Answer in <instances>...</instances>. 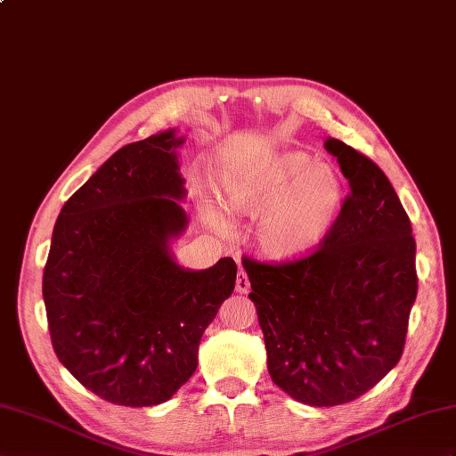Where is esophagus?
I'll list each match as a JSON object with an SVG mask.
<instances>
[{
	"instance_id": "34e87169",
	"label": "esophagus",
	"mask_w": 456,
	"mask_h": 456,
	"mask_svg": "<svg viewBox=\"0 0 456 456\" xmlns=\"http://www.w3.org/2000/svg\"><path fill=\"white\" fill-rule=\"evenodd\" d=\"M236 292L240 294H248L249 292V276L246 271H238V276H236Z\"/></svg>"
}]
</instances>
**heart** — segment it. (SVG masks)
Masks as SVG:
<instances>
[{"label": "heart", "instance_id": "obj_1", "mask_svg": "<svg viewBox=\"0 0 456 456\" xmlns=\"http://www.w3.org/2000/svg\"><path fill=\"white\" fill-rule=\"evenodd\" d=\"M344 201L340 172L304 151H282L224 182V207L236 216H261L255 243L263 257L292 263L329 238ZM213 220L224 224L216 213Z\"/></svg>", "mask_w": 456, "mask_h": 456}]
</instances>
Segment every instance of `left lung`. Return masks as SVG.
<instances>
[{
  "mask_svg": "<svg viewBox=\"0 0 456 456\" xmlns=\"http://www.w3.org/2000/svg\"><path fill=\"white\" fill-rule=\"evenodd\" d=\"M350 193L329 238L305 259L243 257L271 379L294 401H356L398 363L418 294L416 241L383 170L327 139Z\"/></svg>",
  "mask_w": 456,
  "mask_h": 456,
  "instance_id": "left-lung-1",
  "label": "left lung"
}]
</instances>
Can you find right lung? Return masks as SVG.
I'll use <instances>...</instances> for the list:
<instances>
[{
	"instance_id": "right-lung-1",
	"label": "right lung",
	"mask_w": 456,
	"mask_h": 456,
	"mask_svg": "<svg viewBox=\"0 0 456 456\" xmlns=\"http://www.w3.org/2000/svg\"><path fill=\"white\" fill-rule=\"evenodd\" d=\"M175 129L126 144L55 220L42 296L55 356L88 391L154 406L197 370L199 342L234 292L238 266L174 259L187 228Z\"/></svg>"
}]
</instances>
